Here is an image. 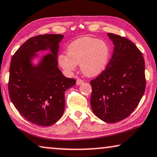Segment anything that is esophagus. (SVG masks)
I'll list each match as a JSON object with an SVG mask.
<instances>
[{"label":"esophagus","instance_id":"1","mask_svg":"<svg viewBox=\"0 0 157 157\" xmlns=\"http://www.w3.org/2000/svg\"><path fill=\"white\" fill-rule=\"evenodd\" d=\"M83 82H83V80H80V79H77V82H76V84H77V85H80L81 84H82Z\"/></svg>","mask_w":157,"mask_h":157}]
</instances>
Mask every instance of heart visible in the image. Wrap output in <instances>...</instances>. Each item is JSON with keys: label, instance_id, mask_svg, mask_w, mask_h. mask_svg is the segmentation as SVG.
<instances>
[{"label": "heart", "instance_id": "1", "mask_svg": "<svg viewBox=\"0 0 157 157\" xmlns=\"http://www.w3.org/2000/svg\"><path fill=\"white\" fill-rule=\"evenodd\" d=\"M110 57V48L105 41L86 36L72 41L67 48V54H60L58 59L66 72H73L77 64H80L82 74L93 77L105 70Z\"/></svg>", "mask_w": 157, "mask_h": 157}]
</instances>
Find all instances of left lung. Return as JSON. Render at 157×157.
<instances>
[{
    "mask_svg": "<svg viewBox=\"0 0 157 157\" xmlns=\"http://www.w3.org/2000/svg\"><path fill=\"white\" fill-rule=\"evenodd\" d=\"M114 44L107 67L90 81V105L100 120L116 123L139 105L146 87L145 62L141 52L125 37L108 33Z\"/></svg>",
    "mask_w": 157,
    "mask_h": 157,
    "instance_id": "obj_1",
    "label": "left lung"
}]
</instances>
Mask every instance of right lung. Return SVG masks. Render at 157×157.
<instances>
[{"mask_svg": "<svg viewBox=\"0 0 157 157\" xmlns=\"http://www.w3.org/2000/svg\"><path fill=\"white\" fill-rule=\"evenodd\" d=\"M62 34L31 37L15 52L10 61L8 81L10 99L29 122L49 126L59 121L65 107L64 93L76 80L64 77L58 67L57 54ZM39 51H49L38 64L32 60Z\"/></svg>", "mask_w": 157, "mask_h": 157, "instance_id": "obj_1", "label": "right lung"}]
</instances>
